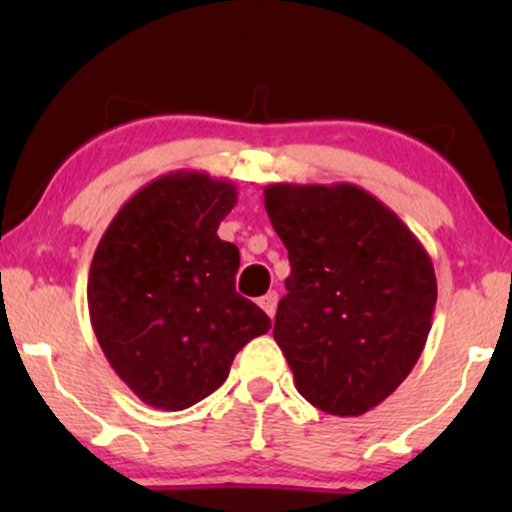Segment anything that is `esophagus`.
<instances>
[{
    "label": "esophagus",
    "mask_w": 512,
    "mask_h": 512,
    "mask_svg": "<svg viewBox=\"0 0 512 512\" xmlns=\"http://www.w3.org/2000/svg\"><path fill=\"white\" fill-rule=\"evenodd\" d=\"M257 303H260V308L264 310V313H267L269 317H274V313H276V303H279V293H276V291L264 293V296H262Z\"/></svg>",
    "instance_id": "obj_1"
}]
</instances>
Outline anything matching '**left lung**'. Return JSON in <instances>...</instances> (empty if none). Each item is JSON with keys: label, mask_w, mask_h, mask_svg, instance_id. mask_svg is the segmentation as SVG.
I'll use <instances>...</instances> for the list:
<instances>
[{"label": "left lung", "mask_w": 512, "mask_h": 512, "mask_svg": "<svg viewBox=\"0 0 512 512\" xmlns=\"http://www.w3.org/2000/svg\"><path fill=\"white\" fill-rule=\"evenodd\" d=\"M291 274L274 339L296 390L334 416H361L402 385L424 351L438 286L433 262L363 187H264Z\"/></svg>", "instance_id": "8db88e82"}]
</instances>
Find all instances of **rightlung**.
<instances>
[{"instance_id": "1", "label": "right lung", "mask_w": 512, "mask_h": 512, "mask_svg": "<svg viewBox=\"0 0 512 512\" xmlns=\"http://www.w3.org/2000/svg\"><path fill=\"white\" fill-rule=\"evenodd\" d=\"M236 202L233 182L175 170L134 192L98 243L86 289L93 332L149 407L209 397L238 351L272 327L236 291L238 248L216 236Z\"/></svg>"}]
</instances>
